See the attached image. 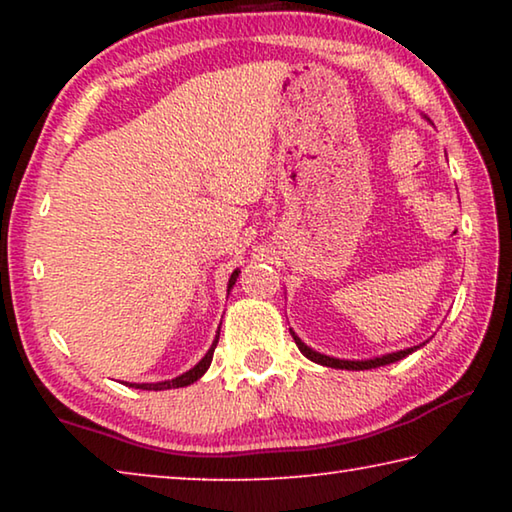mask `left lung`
<instances>
[{"instance_id":"8db88e82","label":"left lung","mask_w":512,"mask_h":512,"mask_svg":"<svg viewBox=\"0 0 512 512\" xmlns=\"http://www.w3.org/2000/svg\"><path fill=\"white\" fill-rule=\"evenodd\" d=\"M291 332V336H293V341H296V345H298V350L305 354V357L309 359V361H314V363H320V366H327V368H336V370H370V368H379V366H388V363H395V361H400V359H404V357H409L411 352H415V350H420L424 343H420V345H413V348H406V350H397V352H388V354H381V357H372V359H336V357H327V354H320V352H316L314 348H309V345L300 339V336L293 332V329H289Z\"/></svg>"}]
</instances>
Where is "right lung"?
<instances>
[{
	"label": "right lung",
	"instance_id": "add662e5",
	"mask_svg": "<svg viewBox=\"0 0 512 512\" xmlns=\"http://www.w3.org/2000/svg\"><path fill=\"white\" fill-rule=\"evenodd\" d=\"M239 273H241L239 268H235V271H232L230 280H228V293H230L232 287H235ZM219 332H221V327H219ZM216 343H219V334L214 336V341H212V345H210V350L205 352V357H203L201 361H198L194 368H189L187 372H183V375H178V377H173V379H164V381H155V384H126V386L142 388V391H169V388H185V386H189V384H194V381L201 379V377L205 375V372H207V368H210Z\"/></svg>",
	"mask_w": 512,
	"mask_h": 512
}]
</instances>
